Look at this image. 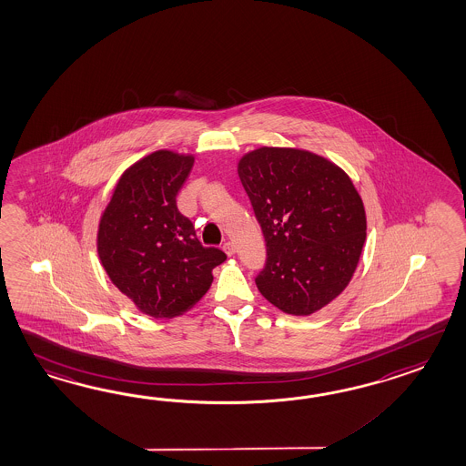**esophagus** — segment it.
<instances>
[{"instance_id":"1","label":"esophagus","mask_w":466,"mask_h":466,"mask_svg":"<svg viewBox=\"0 0 466 466\" xmlns=\"http://www.w3.org/2000/svg\"><path fill=\"white\" fill-rule=\"evenodd\" d=\"M223 251L227 253L228 257H233V255H235V245H233L231 241H227V243L223 245Z\"/></svg>"}]
</instances>
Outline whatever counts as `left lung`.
Listing matches in <instances>:
<instances>
[{"label":"left lung","mask_w":466,"mask_h":466,"mask_svg":"<svg viewBox=\"0 0 466 466\" xmlns=\"http://www.w3.org/2000/svg\"><path fill=\"white\" fill-rule=\"evenodd\" d=\"M267 243L255 279L281 312L310 315L344 292L366 241V211L344 169L295 147H258L238 163Z\"/></svg>","instance_id":"8db88e82"}]
</instances>
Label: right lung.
Returning a JSON list of instances; mask_svg holds the SVG:
<instances>
[{"label":"right lung","instance_id":"1","mask_svg":"<svg viewBox=\"0 0 466 466\" xmlns=\"http://www.w3.org/2000/svg\"><path fill=\"white\" fill-rule=\"evenodd\" d=\"M195 156L156 151L120 176L97 231V251L110 281L142 314L173 319L208 292L213 268L227 260L196 238L176 196Z\"/></svg>","mask_w":466,"mask_h":466}]
</instances>
